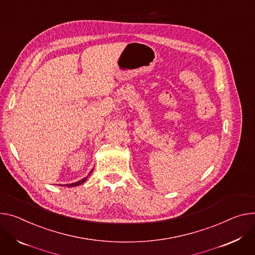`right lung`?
Returning a JSON list of instances; mask_svg holds the SVG:
<instances>
[{"label":"right lung","mask_w":255,"mask_h":255,"mask_svg":"<svg viewBox=\"0 0 255 255\" xmlns=\"http://www.w3.org/2000/svg\"><path fill=\"white\" fill-rule=\"evenodd\" d=\"M92 171H94V169H92V170L90 171V173L88 174V176L91 174V172H92ZM88 176H86L85 178H83V179H81L80 181H77V182H75V183H71V184H65L64 186H66V187H75V186H78V185H81L82 183H84V182L87 180Z\"/></svg>","instance_id":"obj_1"}]
</instances>
